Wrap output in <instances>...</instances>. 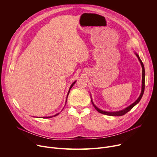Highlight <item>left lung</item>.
Segmentation results:
<instances>
[{"label":"left lung","instance_id":"obj_1","mask_svg":"<svg viewBox=\"0 0 157 157\" xmlns=\"http://www.w3.org/2000/svg\"><path fill=\"white\" fill-rule=\"evenodd\" d=\"M135 54L137 56L140 64H141V66L142 67V91H141V93H140V95L139 96V98L134 102L133 104H132L131 105H130L129 106H128L127 107H126L125 109H123V110H119V111H116V112H107V111H104L102 110H101L100 109H99L98 107H96L94 102H93V100H92V98H91V102L93 103V105H94V108L99 112V113H101L102 114H105V115H107V116H123L124 114H125L126 113H127L128 112L129 110H130L134 106H135L136 104H137L140 99H142V96L144 94V90H145V68H144V65L142 61V60L140 59L139 55L137 53H136L135 52Z\"/></svg>","mask_w":157,"mask_h":157}]
</instances>
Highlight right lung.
Masks as SVG:
<instances>
[{"label":"right lung","mask_w":157,"mask_h":157,"mask_svg":"<svg viewBox=\"0 0 157 157\" xmlns=\"http://www.w3.org/2000/svg\"><path fill=\"white\" fill-rule=\"evenodd\" d=\"M75 82H76V81H75V82H73V83H72V84L71 85V86H70V89H69V91H68V94H67V97H66V102H65V105H66V102H67V99H68V94H69V93H70V89L72 88V87L74 86V84H75ZM65 106V105H64ZM64 109V108H63ZM59 113H58V114H55V115H54L53 116H50V117H43L42 118H46V119H47V118H51V117H55V116H58V114H59Z\"/></svg>","instance_id":"obj_1"}]
</instances>
